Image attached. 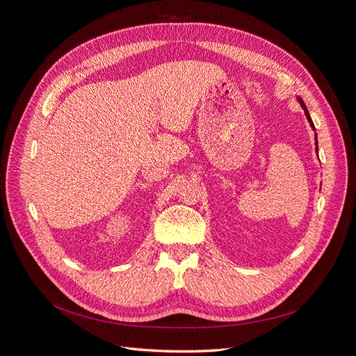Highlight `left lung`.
I'll list each match as a JSON object with an SVG mask.
<instances>
[{
  "mask_svg": "<svg viewBox=\"0 0 356 356\" xmlns=\"http://www.w3.org/2000/svg\"><path fill=\"white\" fill-rule=\"evenodd\" d=\"M297 101L300 103L301 108L304 110V114H306V117H307V120H309V123H310V127H312L313 130H316V127H314V124H313V120H312V117H310V114H309V110H307L306 104H304V101H302L300 97H297ZM314 139H316V154H317V152H318V146H317V133H314Z\"/></svg>",
  "mask_w": 356,
  "mask_h": 356,
  "instance_id": "8db88e82",
  "label": "left lung"
}]
</instances>
